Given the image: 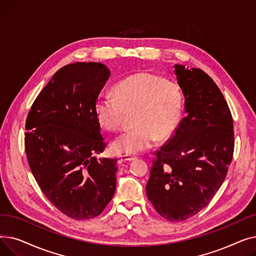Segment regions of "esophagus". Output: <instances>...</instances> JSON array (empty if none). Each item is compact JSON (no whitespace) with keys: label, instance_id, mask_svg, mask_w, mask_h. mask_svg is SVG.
<instances>
[{"label":"esophagus","instance_id":"34e87169","mask_svg":"<svg viewBox=\"0 0 256 256\" xmlns=\"http://www.w3.org/2000/svg\"><path fill=\"white\" fill-rule=\"evenodd\" d=\"M136 158H137L136 156H128V154H124V156H121L120 160H121V162L126 163V162H130V160H136Z\"/></svg>","mask_w":256,"mask_h":256}]
</instances>
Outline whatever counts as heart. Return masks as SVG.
Listing matches in <instances>:
<instances>
[{"label":"heart","mask_w":256,"mask_h":256,"mask_svg":"<svg viewBox=\"0 0 256 256\" xmlns=\"http://www.w3.org/2000/svg\"><path fill=\"white\" fill-rule=\"evenodd\" d=\"M114 96H100L94 111L104 128L115 132L122 126L124 112L135 110V128L112 142L116 154L135 156L148 150L158 138L165 140L170 137L180 122V88L158 74L148 72L134 74L115 85Z\"/></svg>","instance_id":"b5f03b06"}]
</instances>
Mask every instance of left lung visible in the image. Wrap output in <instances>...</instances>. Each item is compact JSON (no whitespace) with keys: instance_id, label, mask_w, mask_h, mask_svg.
<instances>
[{"instance_id":"8db88e82","label":"left lung","mask_w":256,"mask_h":256,"mask_svg":"<svg viewBox=\"0 0 256 256\" xmlns=\"http://www.w3.org/2000/svg\"><path fill=\"white\" fill-rule=\"evenodd\" d=\"M186 116L154 152L146 195L171 222L193 217L220 189L234 148L232 116L222 92L204 70L174 65Z\"/></svg>"}]
</instances>
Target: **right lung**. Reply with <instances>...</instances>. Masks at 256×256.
Returning a JSON list of instances; mask_svg holds the SVG:
<instances>
[{
	"label": "right lung",
	"instance_id": "obj_1",
	"mask_svg": "<svg viewBox=\"0 0 256 256\" xmlns=\"http://www.w3.org/2000/svg\"><path fill=\"white\" fill-rule=\"evenodd\" d=\"M110 74L96 62L63 66L26 116L24 150L34 178L72 219L98 216L115 193L117 160L94 156L106 146L94 106Z\"/></svg>",
	"mask_w": 256,
	"mask_h": 256
}]
</instances>
